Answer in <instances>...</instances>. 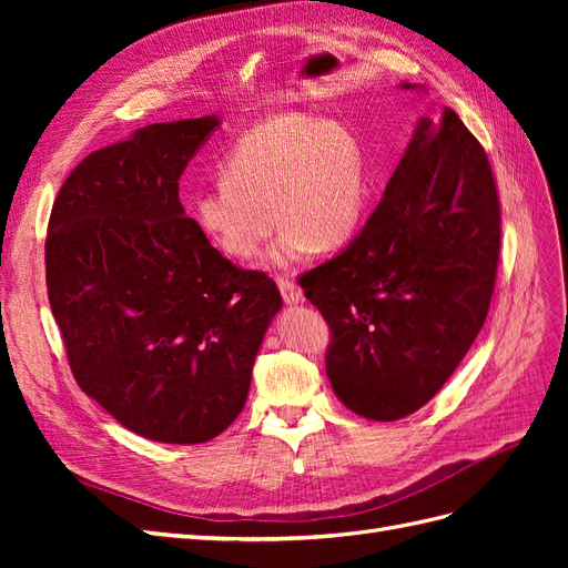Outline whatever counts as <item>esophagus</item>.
I'll use <instances>...</instances> for the list:
<instances>
[{"mask_svg": "<svg viewBox=\"0 0 568 568\" xmlns=\"http://www.w3.org/2000/svg\"><path fill=\"white\" fill-rule=\"evenodd\" d=\"M280 291H282V298L286 305H298L303 303V288L288 277H280Z\"/></svg>", "mask_w": 568, "mask_h": 568, "instance_id": "esophagus-1", "label": "esophagus"}]
</instances>
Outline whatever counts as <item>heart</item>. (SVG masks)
<instances>
[{"mask_svg":"<svg viewBox=\"0 0 568 568\" xmlns=\"http://www.w3.org/2000/svg\"><path fill=\"white\" fill-rule=\"evenodd\" d=\"M367 209V165L357 136L338 120L286 113L255 125L227 153L220 184L194 199V225L236 261L282 230L270 265L291 270L317 246L346 244Z\"/></svg>","mask_w":568,"mask_h":568,"instance_id":"obj_1","label":"heart"}]
</instances>
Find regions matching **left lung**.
<instances>
[{
	"label": "left lung",
	"mask_w": 568,
	"mask_h": 568,
	"mask_svg": "<svg viewBox=\"0 0 568 568\" xmlns=\"http://www.w3.org/2000/svg\"><path fill=\"white\" fill-rule=\"evenodd\" d=\"M497 257L484 146L453 109L422 115L363 232L301 277L332 329L326 376L338 400L374 422L432 400L486 322Z\"/></svg>",
	"instance_id": "1"
}]
</instances>
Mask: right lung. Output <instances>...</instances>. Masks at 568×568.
<instances>
[{"instance_id": "obj_1", "label": "right lung", "mask_w": 568, "mask_h": 568, "mask_svg": "<svg viewBox=\"0 0 568 568\" xmlns=\"http://www.w3.org/2000/svg\"><path fill=\"white\" fill-rule=\"evenodd\" d=\"M217 115L153 123L84 159L54 201L49 305L78 386L132 434L194 445L244 409L280 288L211 246L180 178Z\"/></svg>"}]
</instances>
